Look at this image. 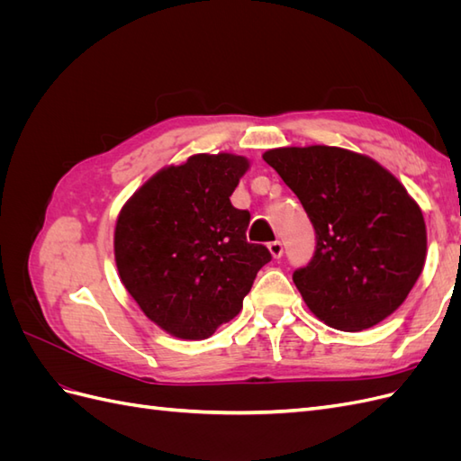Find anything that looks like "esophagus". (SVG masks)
I'll return each instance as SVG.
<instances>
[{
    "label": "esophagus",
    "mask_w": 461,
    "mask_h": 461,
    "mask_svg": "<svg viewBox=\"0 0 461 461\" xmlns=\"http://www.w3.org/2000/svg\"><path fill=\"white\" fill-rule=\"evenodd\" d=\"M267 248H269V252H271V256H273L275 259H278V258H281V256L285 254L283 242H278V240H275V242H269V244H267Z\"/></svg>",
    "instance_id": "1"
}]
</instances>
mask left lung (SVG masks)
I'll return each mask as SVG.
<instances>
[{
    "instance_id": "left-lung-1",
    "label": "left lung",
    "mask_w": 461,
    "mask_h": 461,
    "mask_svg": "<svg viewBox=\"0 0 461 461\" xmlns=\"http://www.w3.org/2000/svg\"><path fill=\"white\" fill-rule=\"evenodd\" d=\"M263 159L296 194L315 252L292 275L308 308L332 329L381 323L420 278L427 230L420 205L371 158L332 146L276 148Z\"/></svg>"
}]
</instances>
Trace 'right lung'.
Returning <instances> with one entry per match:
<instances>
[{
    "instance_id": "1",
    "label": "right lung",
    "mask_w": 461,
    "mask_h": 461,
    "mask_svg": "<svg viewBox=\"0 0 461 461\" xmlns=\"http://www.w3.org/2000/svg\"><path fill=\"white\" fill-rule=\"evenodd\" d=\"M246 169L242 156L198 153L151 176L117 219L121 281L173 337H212L271 261L267 248L246 240L249 213L230 203Z\"/></svg>"
}]
</instances>
